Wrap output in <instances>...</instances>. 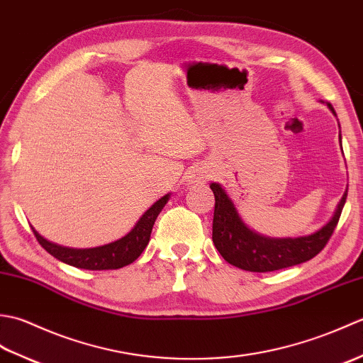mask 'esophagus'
Returning <instances> with one entry per match:
<instances>
[{
  "label": "esophagus",
  "instance_id": "obj_1",
  "mask_svg": "<svg viewBox=\"0 0 363 363\" xmlns=\"http://www.w3.org/2000/svg\"><path fill=\"white\" fill-rule=\"evenodd\" d=\"M199 176H201V174H199ZM196 179H201V177H196Z\"/></svg>",
  "mask_w": 363,
  "mask_h": 363
}]
</instances>
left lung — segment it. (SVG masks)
<instances>
[{
  "label": "left lung",
  "mask_w": 363,
  "mask_h": 363,
  "mask_svg": "<svg viewBox=\"0 0 363 363\" xmlns=\"http://www.w3.org/2000/svg\"><path fill=\"white\" fill-rule=\"evenodd\" d=\"M326 106L337 117L333 104L326 103ZM338 142L342 146V134H338ZM211 189L215 195L212 225V240L215 248L230 265L252 273L276 272V269L303 264V262L317 256L333 235L337 223L340 220L346 196H348V189H346L333 218L317 233L303 237L277 238L262 235L246 225L233 199L218 182H212Z\"/></svg>",
  "instance_id": "obj_1"
}]
</instances>
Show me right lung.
I'll return each instance as SVG.
<instances>
[{
	"instance_id": "right-lung-1",
	"label": "right lung",
	"mask_w": 363,
	"mask_h": 363,
	"mask_svg": "<svg viewBox=\"0 0 363 363\" xmlns=\"http://www.w3.org/2000/svg\"><path fill=\"white\" fill-rule=\"evenodd\" d=\"M168 199L169 194L162 196L159 201L154 203L150 209L138 218L135 226L130 229L125 237H121L112 243L96 246V248L78 250L68 248V246H60L57 243L46 240V238L38 234L33 226L30 228H33L38 243H40L52 257L64 262V264L84 269H117L133 264V262L143 252L146 245L150 242L154 221H156L157 215L168 203Z\"/></svg>"
}]
</instances>
